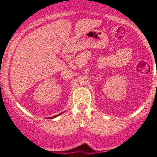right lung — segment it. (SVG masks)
Masks as SVG:
<instances>
[{
	"label": "right lung",
	"instance_id": "obj_1",
	"mask_svg": "<svg viewBox=\"0 0 157 157\" xmlns=\"http://www.w3.org/2000/svg\"><path fill=\"white\" fill-rule=\"evenodd\" d=\"M60 114V113H59ZM59 114H58V115H57V116H55V117H52V118H55V117H57V116H59ZM49 119H51V117H49Z\"/></svg>",
	"mask_w": 157,
	"mask_h": 157
}]
</instances>
